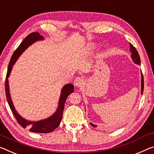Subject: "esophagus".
I'll use <instances>...</instances> for the list:
<instances>
[{"instance_id": "obj_1", "label": "esophagus", "mask_w": 154, "mask_h": 154, "mask_svg": "<svg viewBox=\"0 0 154 154\" xmlns=\"http://www.w3.org/2000/svg\"><path fill=\"white\" fill-rule=\"evenodd\" d=\"M84 78L80 77H76L74 81V85L77 87H81L82 85L84 84Z\"/></svg>"}]
</instances>
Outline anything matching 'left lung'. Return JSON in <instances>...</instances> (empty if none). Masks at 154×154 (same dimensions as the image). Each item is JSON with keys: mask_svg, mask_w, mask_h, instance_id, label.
<instances>
[{"mask_svg": "<svg viewBox=\"0 0 154 154\" xmlns=\"http://www.w3.org/2000/svg\"><path fill=\"white\" fill-rule=\"evenodd\" d=\"M129 45H130V52H131V57L133 61H134V62L135 63L138 64V65H140V58L139 54L136 50V48L134 47V45H133L131 43H129ZM141 77H142V79H141V94L143 95V90H144V78H143V73H142V71H141ZM90 125L93 127H97L95 125H93V124H92L91 122H90Z\"/></svg>", "mask_w": 154, "mask_h": 154, "instance_id": "obj_1", "label": "left lung"}]
</instances>
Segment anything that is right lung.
Masks as SVG:
<instances>
[{"label": "right lung", "mask_w": 154, "mask_h": 154, "mask_svg": "<svg viewBox=\"0 0 154 154\" xmlns=\"http://www.w3.org/2000/svg\"><path fill=\"white\" fill-rule=\"evenodd\" d=\"M43 36L40 35L38 32H32L29 34L27 37L22 41L19 46L15 50L12 56H11V60L8 66V72H7L6 79H5V93L6 97L8 100V102L10 106L12 113L14 116L15 118L17 119L18 124L24 128L27 127L29 129V131L34 133H38V134H47L53 131L55 128L59 127L62 119L64 105H65L66 100L67 99L68 96L74 91V86L72 84H68L64 86L61 92V96L59 98L58 107L55 113L45 120H39L37 122L29 121L23 118H22L19 114L16 111L14 106L13 102L11 101V98L10 93V88H9V82L8 77H10L11 69H12L13 65L15 63L18 57L25 50H26L29 45L37 41L43 40Z\"/></svg>", "instance_id": "obj_1"}]
</instances>
